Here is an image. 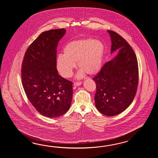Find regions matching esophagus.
Returning <instances> with one entry per match:
<instances>
[{"label":"esophagus","mask_w":158,"mask_h":158,"mask_svg":"<svg viewBox=\"0 0 158 158\" xmlns=\"http://www.w3.org/2000/svg\"><path fill=\"white\" fill-rule=\"evenodd\" d=\"M81 84H82L81 82H76L74 83V86H78L81 85Z\"/></svg>","instance_id":"esophagus-1"}]
</instances>
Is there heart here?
Wrapping results in <instances>:
<instances>
[{"label": "heart", "mask_w": 158, "mask_h": 158, "mask_svg": "<svg viewBox=\"0 0 158 158\" xmlns=\"http://www.w3.org/2000/svg\"><path fill=\"white\" fill-rule=\"evenodd\" d=\"M104 53V44L101 40L88 38L72 41L64 47L63 55L57 57V71L63 77H71L77 63L81 69L78 78L83 77L85 73L93 76L101 70Z\"/></svg>", "instance_id": "obj_1"}]
</instances>
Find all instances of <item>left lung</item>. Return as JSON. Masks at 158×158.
<instances>
[{"mask_svg": "<svg viewBox=\"0 0 158 158\" xmlns=\"http://www.w3.org/2000/svg\"><path fill=\"white\" fill-rule=\"evenodd\" d=\"M111 38V53L116 56L107 62L93 80L97 90L95 103L98 110L108 116L120 114L131 105L138 84V66L131 46L117 33L107 30Z\"/></svg>", "mask_w": 158, "mask_h": 158, "instance_id": "1", "label": "left lung"}]
</instances>
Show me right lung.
I'll use <instances>...</instances> for the list:
<instances>
[{"instance_id": "right-lung-1", "label": "right lung", "mask_w": 158, "mask_h": 158, "mask_svg": "<svg viewBox=\"0 0 158 158\" xmlns=\"http://www.w3.org/2000/svg\"><path fill=\"white\" fill-rule=\"evenodd\" d=\"M65 29L44 31L27 48L21 69L27 97L40 114L57 118L71 107L72 82L58 74L56 48Z\"/></svg>"}]
</instances>
